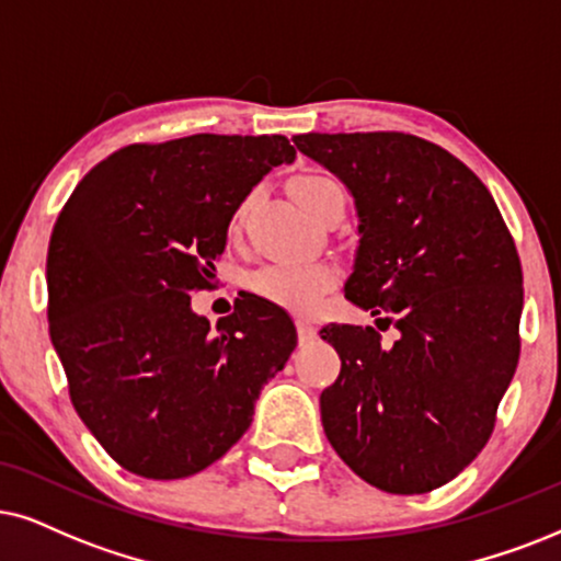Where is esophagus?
Listing matches in <instances>:
<instances>
[{
  "label": "esophagus",
  "instance_id": "esophagus-1",
  "mask_svg": "<svg viewBox=\"0 0 561 561\" xmlns=\"http://www.w3.org/2000/svg\"><path fill=\"white\" fill-rule=\"evenodd\" d=\"M295 323H297V336H300V344L313 342V339H316V325L308 323V321H302V318H297Z\"/></svg>",
  "mask_w": 561,
  "mask_h": 561
}]
</instances>
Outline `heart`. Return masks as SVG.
Segmentation results:
<instances>
[{
  "mask_svg": "<svg viewBox=\"0 0 561 561\" xmlns=\"http://www.w3.org/2000/svg\"><path fill=\"white\" fill-rule=\"evenodd\" d=\"M293 194L302 204L305 211L318 215L331 202L346 204V191L342 183L325 173H302L293 181ZM251 196L236 209L232 225L243 222ZM336 282V268L325 261H272V264L259 266L256 272L248 274V287L259 297H266L282 308L305 310L316 308L321 295Z\"/></svg>",
  "mask_w": 561,
  "mask_h": 561,
  "instance_id": "b5f03b06",
  "label": "heart"
}]
</instances>
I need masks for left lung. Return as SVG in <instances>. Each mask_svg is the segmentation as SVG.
<instances>
[{"label":"left lung","instance_id":"obj_1","mask_svg":"<svg viewBox=\"0 0 561 561\" xmlns=\"http://www.w3.org/2000/svg\"><path fill=\"white\" fill-rule=\"evenodd\" d=\"M297 150L350 188L359 217L346 300L396 325L331 323L342 373L323 432L350 469L391 494L456 479L486 445L520 357L523 268L484 183L403 131L297 134ZM382 329V331H386Z\"/></svg>","mask_w":561,"mask_h":561}]
</instances>
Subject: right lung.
I'll use <instances>...</instances> for the list:
<instances>
[{"mask_svg": "<svg viewBox=\"0 0 561 561\" xmlns=\"http://www.w3.org/2000/svg\"><path fill=\"white\" fill-rule=\"evenodd\" d=\"M295 154L282 134L141 141L98 162L64 204L48 333L77 414L126 471L183 479L222 458L297 346L293 318L264 297H238L217 329L191 310L236 209Z\"/></svg>", "mask_w": 561, "mask_h": 561, "instance_id": "add662e5", "label": "right lung"}]
</instances>
